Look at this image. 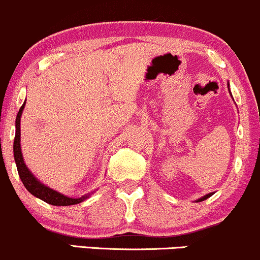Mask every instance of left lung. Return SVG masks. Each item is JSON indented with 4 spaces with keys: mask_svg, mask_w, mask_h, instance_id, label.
<instances>
[{
    "mask_svg": "<svg viewBox=\"0 0 260 260\" xmlns=\"http://www.w3.org/2000/svg\"><path fill=\"white\" fill-rule=\"evenodd\" d=\"M211 195H212V194H208V195H205V197H203V198H201V199H199V201H204V200H206V199H208V198L211 197Z\"/></svg>",
    "mask_w": 260,
    "mask_h": 260,
    "instance_id": "1",
    "label": "left lung"
}]
</instances>
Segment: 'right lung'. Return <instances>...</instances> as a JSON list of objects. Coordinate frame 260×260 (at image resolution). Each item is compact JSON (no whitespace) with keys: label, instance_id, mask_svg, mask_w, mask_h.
I'll return each instance as SVG.
<instances>
[{"label":"right lung","instance_id":"1","mask_svg":"<svg viewBox=\"0 0 260 260\" xmlns=\"http://www.w3.org/2000/svg\"><path fill=\"white\" fill-rule=\"evenodd\" d=\"M24 106H25V102L24 104L20 107L18 114H17L16 136H14V144H13L14 161H16L20 180H22V183L24 184L25 189H27L29 193L33 194L34 197L39 198V199H42L43 201H45V203L50 204V205L69 206V205H75V204L81 203V201H83L87 197H82L80 198V199H72V198H67L65 195L52 190V189L42 184L39 180H37V178L29 172L27 166H25L24 161H23L22 152H20V115H22Z\"/></svg>","mask_w":260,"mask_h":260}]
</instances>
